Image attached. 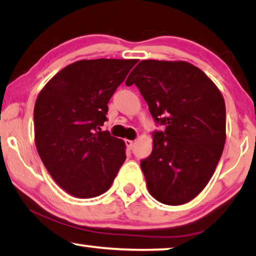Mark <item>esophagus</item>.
<instances>
[{"mask_svg": "<svg viewBox=\"0 0 256 256\" xmlns=\"http://www.w3.org/2000/svg\"><path fill=\"white\" fill-rule=\"evenodd\" d=\"M124 143H126V146H127L128 150H132V146H134V140H126Z\"/></svg>", "mask_w": 256, "mask_h": 256, "instance_id": "34e87169", "label": "esophagus"}]
</instances>
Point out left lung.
Instances as JSON below:
<instances>
[{
  "label": "left lung",
  "instance_id": "1",
  "mask_svg": "<svg viewBox=\"0 0 256 256\" xmlns=\"http://www.w3.org/2000/svg\"><path fill=\"white\" fill-rule=\"evenodd\" d=\"M135 84L156 124L152 152L140 160L148 190L160 203L190 202L206 186L223 154L225 102L208 76L184 61L144 60L126 80Z\"/></svg>",
  "mask_w": 256,
  "mask_h": 256
}]
</instances>
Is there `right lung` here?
I'll list each match as a JSON object with an SVG mask.
<instances>
[{"instance_id":"add662e5","label":"right lung","mask_w":256,"mask_h":256,"mask_svg":"<svg viewBox=\"0 0 256 256\" xmlns=\"http://www.w3.org/2000/svg\"><path fill=\"white\" fill-rule=\"evenodd\" d=\"M137 60H80L58 72L34 105L38 154L58 186L78 198L110 190L126 160L124 142L102 132L108 104Z\"/></svg>"}]
</instances>
